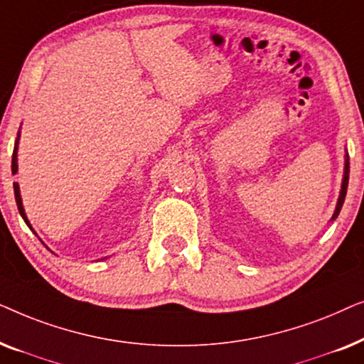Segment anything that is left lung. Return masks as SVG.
Segmentation results:
<instances>
[{"instance_id":"8db88e82","label":"left lung","mask_w":364,"mask_h":364,"mask_svg":"<svg viewBox=\"0 0 364 364\" xmlns=\"http://www.w3.org/2000/svg\"><path fill=\"white\" fill-rule=\"evenodd\" d=\"M348 181H350V157H348V154H346V156H345V176H343L341 192H340V197H338V203H336L335 213H333L331 220H335V218H336L338 215H340V210H341V207H343V202H345V197H346Z\"/></svg>"}]
</instances>
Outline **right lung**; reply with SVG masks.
<instances>
[{
	"label": "right lung",
	"mask_w": 364,
	"mask_h": 364,
	"mask_svg": "<svg viewBox=\"0 0 364 364\" xmlns=\"http://www.w3.org/2000/svg\"><path fill=\"white\" fill-rule=\"evenodd\" d=\"M18 142H19V132H18V139H16V142H14V151H13V161H11V172L13 173H16L18 172ZM14 198H16V205H18V210H19V213H21V217H23V220L26 222V225L31 228L33 230V227H31V223H29V220H28V217H26V213H24V208H23V202H21V196H19V186L16 182H14Z\"/></svg>",
	"instance_id": "add662e5"
}]
</instances>
